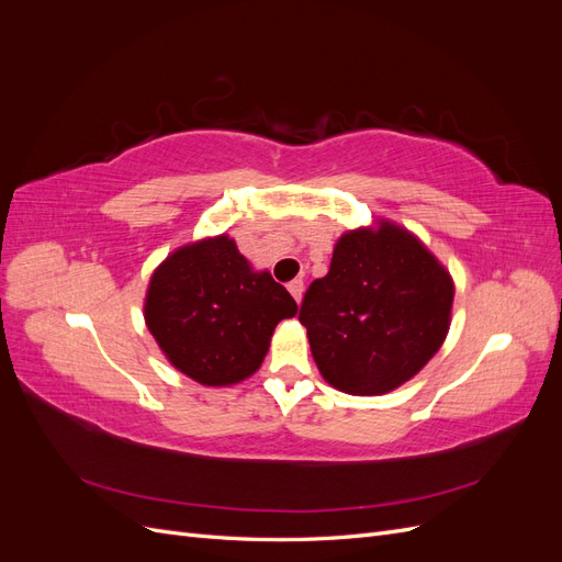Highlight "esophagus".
<instances>
[{"mask_svg": "<svg viewBox=\"0 0 562 562\" xmlns=\"http://www.w3.org/2000/svg\"><path fill=\"white\" fill-rule=\"evenodd\" d=\"M288 291H291V295L295 297V302H300V300H302V293H304V283H302L300 279H295V281L288 283Z\"/></svg>", "mask_w": 562, "mask_h": 562, "instance_id": "1", "label": "esophagus"}]
</instances>
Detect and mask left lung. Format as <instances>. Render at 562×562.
I'll return each mask as SVG.
<instances>
[{"label": "left lung", "mask_w": 562, "mask_h": 562, "mask_svg": "<svg viewBox=\"0 0 562 562\" xmlns=\"http://www.w3.org/2000/svg\"><path fill=\"white\" fill-rule=\"evenodd\" d=\"M454 283L417 236L380 220L335 244L328 274L304 293L300 323L328 384L380 396L415 378L443 345Z\"/></svg>", "instance_id": "left-lung-1"}]
</instances>
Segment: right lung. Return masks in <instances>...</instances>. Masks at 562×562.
<instances>
[{"instance_id": "obj_1", "label": "right lung", "mask_w": 562, "mask_h": 562, "mask_svg": "<svg viewBox=\"0 0 562 562\" xmlns=\"http://www.w3.org/2000/svg\"><path fill=\"white\" fill-rule=\"evenodd\" d=\"M295 314L291 293L269 271H252L225 234L168 255L145 297V323L166 359L203 386L250 378L279 321Z\"/></svg>"}]
</instances>
